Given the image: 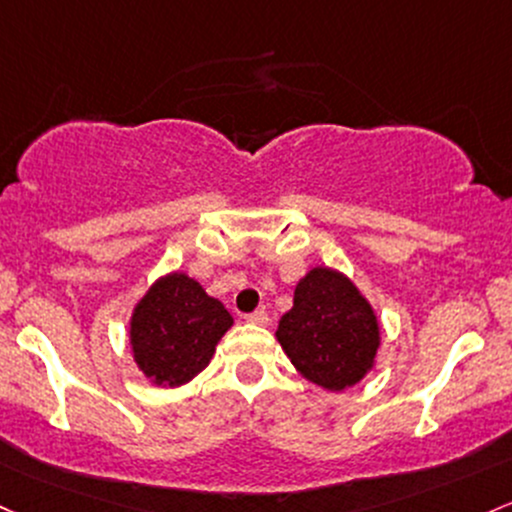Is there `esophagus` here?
<instances>
[{
    "label": "esophagus",
    "mask_w": 512,
    "mask_h": 512,
    "mask_svg": "<svg viewBox=\"0 0 512 512\" xmlns=\"http://www.w3.org/2000/svg\"><path fill=\"white\" fill-rule=\"evenodd\" d=\"M245 320L247 323H252V325H269V316L265 311H255V313H247L245 316Z\"/></svg>",
    "instance_id": "obj_1"
}]
</instances>
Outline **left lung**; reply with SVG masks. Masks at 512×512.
<instances>
[{
	"label": "left lung",
	"instance_id": "obj_1",
	"mask_svg": "<svg viewBox=\"0 0 512 512\" xmlns=\"http://www.w3.org/2000/svg\"><path fill=\"white\" fill-rule=\"evenodd\" d=\"M277 340L303 379L328 391L362 381L381 345L374 308L330 267H313L296 284L294 306L279 320Z\"/></svg>",
	"mask_w": 512,
	"mask_h": 512
}]
</instances>
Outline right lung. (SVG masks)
Masks as SVG:
<instances>
[{"mask_svg":"<svg viewBox=\"0 0 512 512\" xmlns=\"http://www.w3.org/2000/svg\"><path fill=\"white\" fill-rule=\"evenodd\" d=\"M233 325L221 301L182 272L160 277L133 308L131 347L138 369L157 386L192 381Z\"/></svg>","mask_w":512,"mask_h":512,"instance_id":"obj_1","label":"right lung"}]
</instances>
